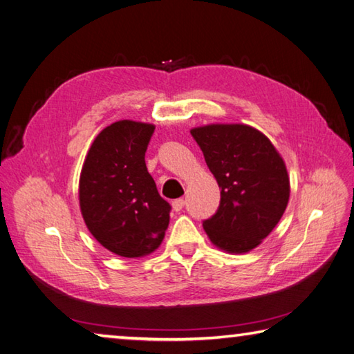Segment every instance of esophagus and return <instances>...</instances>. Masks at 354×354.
<instances>
[{
    "mask_svg": "<svg viewBox=\"0 0 354 354\" xmlns=\"http://www.w3.org/2000/svg\"><path fill=\"white\" fill-rule=\"evenodd\" d=\"M184 204H185L184 199L179 198V199H175V201L171 203V207H173V210H175V212H179V210H183Z\"/></svg>",
    "mask_w": 354,
    "mask_h": 354,
    "instance_id": "34e87169",
    "label": "esophagus"
}]
</instances>
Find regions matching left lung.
<instances>
[{"mask_svg": "<svg viewBox=\"0 0 354 354\" xmlns=\"http://www.w3.org/2000/svg\"><path fill=\"white\" fill-rule=\"evenodd\" d=\"M221 189L216 214L203 223L212 244L246 254L272 232L291 194L283 158L265 134L246 124L190 130Z\"/></svg>", "mask_w": 354, "mask_h": 354, "instance_id": "obj_1", "label": "left lung"}]
</instances>
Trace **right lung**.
Segmentation results:
<instances>
[{
	"label": "right lung",
	"mask_w": 354,
	"mask_h": 354,
	"mask_svg": "<svg viewBox=\"0 0 354 354\" xmlns=\"http://www.w3.org/2000/svg\"><path fill=\"white\" fill-rule=\"evenodd\" d=\"M153 131L145 122H114L95 136L80 171L83 221L102 246L127 259L155 252L170 221V204L145 165Z\"/></svg>",
	"instance_id": "right-lung-1"
}]
</instances>
